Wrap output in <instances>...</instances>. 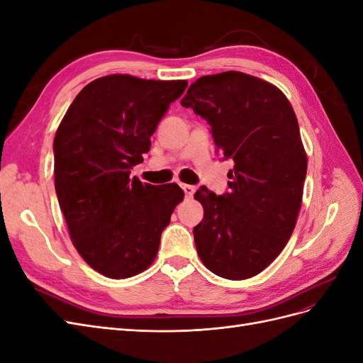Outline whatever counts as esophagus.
<instances>
[{
	"label": "esophagus",
	"instance_id": "34e87169",
	"mask_svg": "<svg viewBox=\"0 0 363 363\" xmlns=\"http://www.w3.org/2000/svg\"><path fill=\"white\" fill-rule=\"evenodd\" d=\"M182 189L186 195V199H191V196L195 194V186L192 184H182Z\"/></svg>",
	"mask_w": 363,
	"mask_h": 363
}]
</instances>
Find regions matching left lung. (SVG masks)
Wrapping results in <instances>:
<instances>
[{
  "label": "left lung",
  "instance_id": "8db88e82",
  "mask_svg": "<svg viewBox=\"0 0 363 363\" xmlns=\"http://www.w3.org/2000/svg\"><path fill=\"white\" fill-rule=\"evenodd\" d=\"M180 103L207 121L216 151L235 163L228 192L201 186L194 195L204 208L196 252L219 277L257 276L288 244L301 207L307 157L294 108L279 87L238 71L200 77Z\"/></svg>",
  "mask_w": 363,
  "mask_h": 363
}]
</instances>
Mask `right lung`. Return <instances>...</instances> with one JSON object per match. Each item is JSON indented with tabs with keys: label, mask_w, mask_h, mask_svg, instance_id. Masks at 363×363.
Instances as JSON below:
<instances>
[{
	"label": "right lung",
	"mask_w": 363,
	"mask_h": 363,
	"mask_svg": "<svg viewBox=\"0 0 363 363\" xmlns=\"http://www.w3.org/2000/svg\"><path fill=\"white\" fill-rule=\"evenodd\" d=\"M186 80L113 74L84 86L54 138V184L72 244L106 277L127 279L155 262L160 235L183 200L179 184L130 179Z\"/></svg>",
	"instance_id": "1"
}]
</instances>
